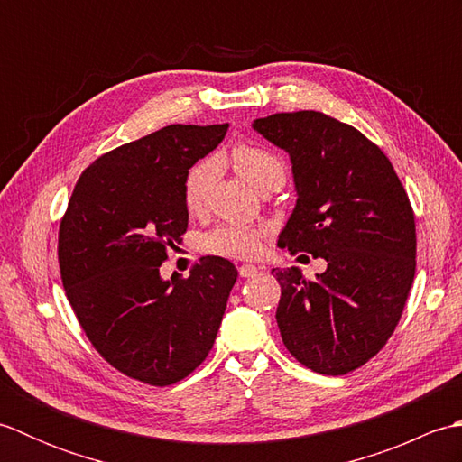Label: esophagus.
<instances>
[{"instance_id":"1","label":"esophagus","mask_w":462,"mask_h":462,"mask_svg":"<svg viewBox=\"0 0 462 462\" xmlns=\"http://www.w3.org/2000/svg\"><path fill=\"white\" fill-rule=\"evenodd\" d=\"M238 272H240L242 278H254V276H258L260 270L256 266H252V263H242Z\"/></svg>"}]
</instances>
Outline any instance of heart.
I'll list each match as a JSON object with an SVG mask.
<instances>
[{
    "mask_svg": "<svg viewBox=\"0 0 462 462\" xmlns=\"http://www.w3.org/2000/svg\"><path fill=\"white\" fill-rule=\"evenodd\" d=\"M230 161L244 180L254 189L262 190L268 184H282L286 176V164L278 154L263 146L252 143H240L230 151ZM218 172L214 161H202L194 164L184 179L182 199L189 212H202L208 200L210 186ZM262 230L246 224H220L202 238V248L224 258H250L260 246Z\"/></svg>",
    "mask_w": 462,
    "mask_h": 462,
    "instance_id": "1",
    "label": "heart"
}]
</instances>
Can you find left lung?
<instances>
[{
  "label": "left lung",
  "mask_w": 462,
  "mask_h": 462,
  "mask_svg": "<svg viewBox=\"0 0 462 462\" xmlns=\"http://www.w3.org/2000/svg\"><path fill=\"white\" fill-rule=\"evenodd\" d=\"M254 131L290 154L298 200L278 244L328 268L306 280L273 268L283 346L321 375H346L385 346L415 278V214L393 164L351 125L276 113Z\"/></svg>",
  "instance_id": "left-lung-1"
}]
</instances>
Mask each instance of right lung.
<instances>
[{
  "instance_id": "add662e5",
  "label": "right lung",
  "mask_w": 462,
  "mask_h": 462,
  "mask_svg": "<svg viewBox=\"0 0 462 462\" xmlns=\"http://www.w3.org/2000/svg\"><path fill=\"white\" fill-rule=\"evenodd\" d=\"M224 125H169L87 166L59 226V268L93 347L126 377L164 387L208 356L234 263L212 256L189 278H161L166 250L189 228L182 186L190 166L214 151Z\"/></svg>"
}]
</instances>
